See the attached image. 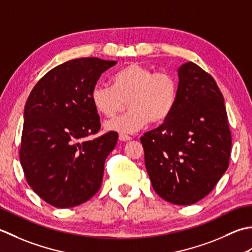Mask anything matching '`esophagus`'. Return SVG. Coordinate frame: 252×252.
Returning <instances> with one entry per match:
<instances>
[{
    "label": "esophagus",
    "mask_w": 252,
    "mask_h": 252,
    "mask_svg": "<svg viewBox=\"0 0 252 252\" xmlns=\"http://www.w3.org/2000/svg\"><path fill=\"white\" fill-rule=\"evenodd\" d=\"M119 139L121 140V141H129L130 139H131V138L129 137V136H127V135H123V133H121V135H120V137H119Z\"/></svg>",
    "instance_id": "34e87169"
}]
</instances>
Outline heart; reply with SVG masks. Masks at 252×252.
<instances>
[{
  "label": "heart",
  "instance_id": "heart-1",
  "mask_svg": "<svg viewBox=\"0 0 252 252\" xmlns=\"http://www.w3.org/2000/svg\"><path fill=\"white\" fill-rule=\"evenodd\" d=\"M113 86L96 84L91 91V102L97 113L113 116L128 103L125 114L106 121V131L135 133L149 123L161 124L175 109L178 83L167 71L156 73L148 66L132 62L112 78Z\"/></svg>",
  "mask_w": 252,
  "mask_h": 252
}]
</instances>
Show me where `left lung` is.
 Masks as SVG:
<instances>
[{"mask_svg":"<svg viewBox=\"0 0 252 252\" xmlns=\"http://www.w3.org/2000/svg\"><path fill=\"white\" fill-rule=\"evenodd\" d=\"M175 109L140 141L155 191L189 205L212 191L228 167L230 136L224 97L215 80L192 62L177 69Z\"/></svg>","mask_w":252,"mask_h":252,"instance_id":"obj_1","label":"left lung"}]
</instances>
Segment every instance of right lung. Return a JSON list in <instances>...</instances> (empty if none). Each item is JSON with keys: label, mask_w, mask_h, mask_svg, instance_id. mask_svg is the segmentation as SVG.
Segmentation results:
<instances>
[{"label": "right lung", "mask_w": 252, "mask_h": 252, "mask_svg": "<svg viewBox=\"0 0 252 252\" xmlns=\"http://www.w3.org/2000/svg\"><path fill=\"white\" fill-rule=\"evenodd\" d=\"M115 61L75 59L56 66L30 92L24 110L19 158L29 186L56 208L84 203L99 190L106 157L119 135L100 130L91 91Z\"/></svg>", "instance_id": "right-lung-1"}]
</instances>
